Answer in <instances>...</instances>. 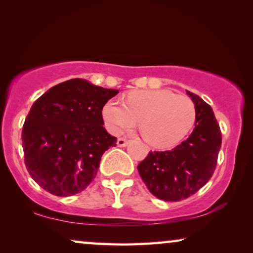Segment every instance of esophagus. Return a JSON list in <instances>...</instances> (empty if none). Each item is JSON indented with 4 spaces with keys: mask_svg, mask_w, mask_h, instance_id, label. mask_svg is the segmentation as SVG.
Returning <instances> with one entry per match:
<instances>
[{
    "mask_svg": "<svg viewBox=\"0 0 253 253\" xmlns=\"http://www.w3.org/2000/svg\"><path fill=\"white\" fill-rule=\"evenodd\" d=\"M127 144H129V140L126 139V138H119L117 139V146L119 147H126Z\"/></svg>",
    "mask_w": 253,
    "mask_h": 253,
    "instance_id": "obj_1",
    "label": "esophagus"
}]
</instances>
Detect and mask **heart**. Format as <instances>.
I'll return each instance as SVG.
<instances>
[{
    "label": "heart",
    "instance_id": "1",
    "mask_svg": "<svg viewBox=\"0 0 253 253\" xmlns=\"http://www.w3.org/2000/svg\"><path fill=\"white\" fill-rule=\"evenodd\" d=\"M102 119L112 133L140 122L144 139L155 147H168L182 140L196 121V106L189 96L168 89L131 92L124 103L109 100L102 108Z\"/></svg>",
    "mask_w": 253,
    "mask_h": 253
}]
</instances>
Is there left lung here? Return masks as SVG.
Returning a JSON list of instances; mask_svg holds the SVG:
<instances>
[{
    "mask_svg": "<svg viewBox=\"0 0 253 253\" xmlns=\"http://www.w3.org/2000/svg\"><path fill=\"white\" fill-rule=\"evenodd\" d=\"M186 93L196 106L192 133L170 151H151L137 167L152 195L166 202L189 198L210 181L222 141L211 106L195 93Z\"/></svg>",
    "mask_w": 253,
    "mask_h": 253,
    "instance_id": "1",
    "label": "left lung"
}]
</instances>
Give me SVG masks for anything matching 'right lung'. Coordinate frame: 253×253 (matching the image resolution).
Here are the masks:
<instances>
[{"label": "right lung", "mask_w": 253, "mask_h": 253, "mask_svg": "<svg viewBox=\"0 0 253 253\" xmlns=\"http://www.w3.org/2000/svg\"><path fill=\"white\" fill-rule=\"evenodd\" d=\"M119 89L75 78L43 93L24 122V159L31 177L51 195L82 192L95 177L102 154L116 145L103 127L102 108Z\"/></svg>", "instance_id": "obj_1"}]
</instances>
